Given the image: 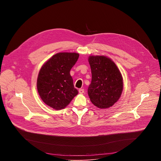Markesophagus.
Returning a JSON list of instances; mask_svg holds the SVG:
<instances>
[{"mask_svg":"<svg viewBox=\"0 0 161 161\" xmlns=\"http://www.w3.org/2000/svg\"><path fill=\"white\" fill-rule=\"evenodd\" d=\"M79 93L81 94H83V93H84V89H83V88L80 89V90H79Z\"/></svg>","mask_w":161,"mask_h":161,"instance_id":"esophagus-1","label":"esophagus"}]
</instances>
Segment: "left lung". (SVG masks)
I'll list each match as a JSON object with an SVG mask.
<instances>
[{
	"mask_svg": "<svg viewBox=\"0 0 161 161\" xmlns=\"http://www.w3.org/2000/svg\"><path fill=\"white\" fill-rule=\"evenodd\" d=\"M92 81L88 88L91 102L99 108L112 106L123 90V78L114 62L106 56H90Z\"/></svg>",
	"mask_w": 161,
	"mask_h": 161,
	"instance_id": "8db88e82",
	"label": "left lung"
}]
</instances>
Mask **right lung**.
<instances>
[{
	"instance_id": "add662e5",
	"label": "right lung",
	"mask_w": 161,
	"mask_h": 161,
	"mask_svg": "<svg viewBox=\"0 0 161 161\" xmlns=\"http://www.w3.org/2000/svg\"><path fill=\"white\" fill-rule=\"evenodd\" d=\"M78 57L77 53H58L43 64L38 75L37 88L46 104L62 109L78 94L70 75Z\"/></svg>"
}]
</instances>
